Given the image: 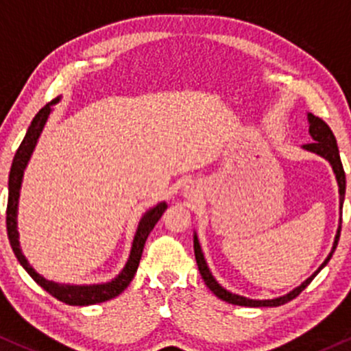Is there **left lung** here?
Returning a JSON list of instances; mask_svg holds the SVG:
<instances>
[{
  "instance_id": "1",
  "label": "left lung",
  "mask_w": 351,
  "mask_h": 351,
  "mask_svg": "<svg viewBox=\"0 0 351 351\" xmlns=\"http://www.w3.org/2000/svg\"><path fill=\"white\" fill-rule=\"evenodd\" d=\"M308 122H310V134H311V137H313V142H311V144H304L303 149H306V150H310V152H315V154H318V156L325 157V159L331 164L335 176H337L338 187H340V209H343V199H345L346 177H345V171H343L340 152H338L337 138H335L333 132H331L330 127H328V123L325 122V120L319 119V117H315L313 114H308ZM340 231H341V226H340V228H338L337 236H335L333 250H331L330 256H328V258L325 259V263H323V265L319 266V269L316 271V273L313 274V276L308 278V280L304 281L303 285L298 286L296 289H293L291 293H288V295L280 296V298H274V300H250V298H244V296H239V295H232V293H229L228 289L222 288L219 282L214 280L213 274H210V271H209V267H207V265H206V259H204V254H202L201 244H199L197 236H194V254H195V261H197L199 273H201V276H202V280H204L206 286L217 298H221L222 301H226V303L239 304V306H251V308H258V306H281V304H285V303H288V301L295 300V298L300 295V293L303 291V289L306 288L308 285H310V282L313 281V278H315L316 274H318L319 271H322L323 267L326 266V263L330 261L331 256H333L335 250H337L338 239H340Z\"/></svg>"
}]
</instances>
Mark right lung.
<instances>
[{"label": "right lung", "mask_w": 351, "mask_h": 351, "mask_svg": "<svg viewBox=\"0 0 351 351\" xmlns=\"http://www.w3.org/2000/svg\"><path fill=\"white\" fill-rule=\"evenodd\" d=\"M60 99L56 97L55 100H51L50 104L45 105L43 108L35 115V119L29 123L28 132H26L23 142L18 147L16 154H14L13 164H11L10 171V180H8V207H6V229H8V239L11 247H13L14 256L18 258L20 265L28 271L29 276L33 278L45 291L50 293L51 296L56 300L63 301V303L71 304V306H88V304L95 303H104V301L112 300V298L119 296L127 286L130 285V281L134 280V274L137 271L138 263H141L142 251H144L145 241L149 237L150 231L154 229V226L157 224V221L160 219L162 214L167 209L165 202H160L159 206H156L154 209H150L149 213H145V216L142 217L138 222L137 232H135L134 243H132V251L130 258L127 261L125 267L122 269V273L112 280L110 282H104V285H85V286H73V285H58V282L45 280L43 276H40L32 266L28 265L23 252L20 250V241H18V229H16V209H18V197H20V187H21V179H23V172L26 164H28L29 157H32L33 149H35L36 141H38L41 130H43L45 123H47L48 115L51 112V105H55Z\"/></svg>", "instance_id": "obj_1"}]
</instances>
